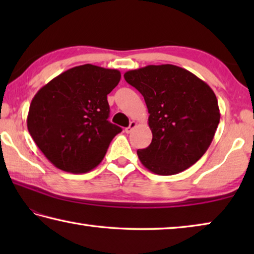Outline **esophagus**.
<instances>
[{
  "instance_id": "esophagus-1",
  "label": "esophagus",
  "mask_w": 254,
  "mask_h": 254,
  "mask_svg": "<svg viewBox=\"0 0 254 254\" xmlns=\"http://www.w3.org/2000/svg\"><path fill=\"white\" fill-rule=\"evenodd\" d=\"M135 127H136V122L132 121V122L130 123V126H128V127L126 128V132H127V133H131L133 130H134Z\"/></svg>"
}]
</instances>
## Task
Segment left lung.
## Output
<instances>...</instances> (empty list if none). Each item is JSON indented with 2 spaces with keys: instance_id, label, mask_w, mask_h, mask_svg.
Returning a JSON list of instances; mask_svg holds the SVG:
<instances>
[{
  "instance_id": "obj_1",
  "label": "left lung",
  "mask_w": 254,
  "mask_h": 254,
  "mask_svg": "<svg viewBox=\"0 0 254 254\" xmlns=\"http://www.w3.org/2000/svg\"><path fill=\"white\" fill-rule=\"evenodd\" d=\"M124 78L144 97L152 141L137 150L148 170L179 174L207 151L220 123L213 89L192 72L175 65H149L128 70Z\"/></svg>"
}]
</instances>
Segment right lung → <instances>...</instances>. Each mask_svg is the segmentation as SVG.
I'll return each instance as SVG.
<instances>
[{"instance_id":"add662e5","label":"right lung","mask_w":254,"mask_h":254,"mask_svg":"<svg viewBox=\"0 0 254 254\" xmlns=\"http://www.w3.org/2000/svg\"><path fill=\"white\" fill-rule=\"evenodd\" d=\"M118 69L86 64L70 68L41 87L30 104L27 126L46 158L58 169L88 173L100 165L122 128L107 121Z\"/></svg>"}]
</instances>
